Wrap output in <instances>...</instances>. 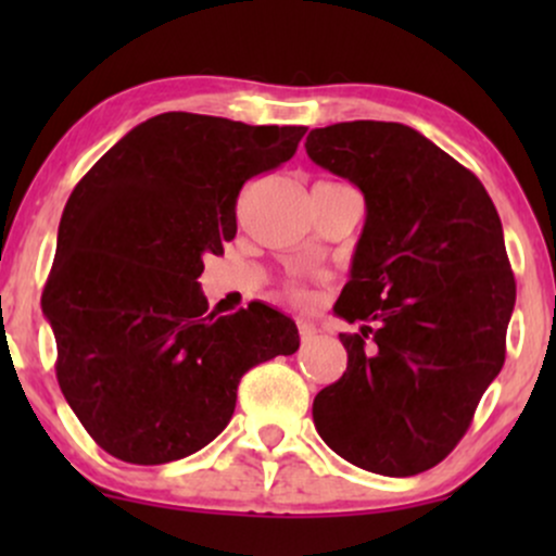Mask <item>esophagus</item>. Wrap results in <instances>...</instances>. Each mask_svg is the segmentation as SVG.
I'll list each match as a JSON object with an SVG mask.
<instances>
[{
  "instance_id": "34e87169",
  "label": "esophagus",
  "mask_w": 556,
  "mask_h": 556,
  "mask_svg": "<svg viewBox=\"0 0 556 556\" xmlns=\"http://www.w3.org/2000/svg\"><path fill=\"white\" fill-rule=\"evenodd\" d=\"M298 331H300V340H303V344H308V342L316 340V327L311 321H303V318H300Z\"/></svg>"
}]
</instances>
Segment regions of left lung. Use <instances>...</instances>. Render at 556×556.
<instances>
[{
    "label": "left lung",
    "mask_w": 556,
    "mask_h": 556,
    "mask_svg": "<svg viewBox=\"0 0 556 556\" xmlns=\"http://www.w3.org/2000/svg\"><path fill=\"white\" fill-rule=\"evenodd\" d=\"M305 151L350 180L366 225L334 314L348 371L314 400L318 437L379 476L442 463L504 366L515 277L481 180L400 123L316 127Z\"/></svg>",
    "instance_id": "left-lung-1"
}]
</instances>
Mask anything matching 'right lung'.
<instances>
[{
    "label": "right lung",
    "instance_id": "obj_1",
    "mask_svg": "<svg viewBox=\"0 0 556 556\" xmlns=\"http://www.w3.org/2000/svg\"><path fill=\"white\" fill-rule=\"evenodd\" d=\"M305 127L164 112L132 127L75 185L41 308L56 381L117 460H180L225 431L242 374L292 355L290 316L251 303L208 316L203 256L238 232L251 177L292 159Z\"/></svg>",
    "mask_w": 556,
    "mask_h": 556
}]
</instances>
